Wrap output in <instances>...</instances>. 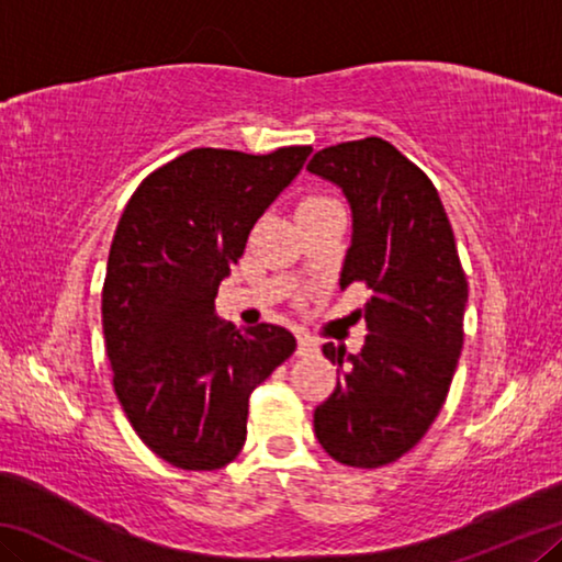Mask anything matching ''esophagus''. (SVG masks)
Wrapping results in <instances>:
<instances>
[{
	"label": "esophagus",
	"instance_id": "esophagus-1",
	"mask_svg": "<svg viewBox=\"0 0 562 562\" xmlns=\"http://www.w3.org/2000/svg\"><path fill=\"white\" fill-rule=\"evenodd\" d=\"M312 351H317V341L307 335H297V355H312Z\"/></svg>",
	"mask_w": 562,
	"mask_h": 562
}]
</instances>
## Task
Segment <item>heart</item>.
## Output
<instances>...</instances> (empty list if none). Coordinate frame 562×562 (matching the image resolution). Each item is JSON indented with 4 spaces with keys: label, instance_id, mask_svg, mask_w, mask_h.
Returning a JSON list of instances; mask_svg holds the SVG:
<instances>
[{
    "label": "heart",
    "instance_id": "obj_1",
    "mask_svg": "<svg viewBox=\"0 0 562 562\" xmlns=\"http://www.w3.org/2000/svg\"><path fill=\"white\" fill-rule=\"evenodd\" d=\"M335 205H339V203L331 201V198H325V195H307V198H302V201L297 203V217H300V215L317 213V211H327V207H335Z\"/></svg>",
    "mask_w": 562,
    "mask_h": 562
}]
</instances>
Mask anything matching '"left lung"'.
<instances>
[{
  "label": "left lung",
  "instance_id": "left-lung-1",
  "mask_svg": "<svg viewBox=\"0 0 562 562\" xmlns=\"http://www.w3.org/2000/svg\"><path fill=\"white\" fill-rule=\"evenodd\" d=\"M307 170L337 186L351 211L339 288L372 292L359 310L369 331L361 351L322 347L345 372L315 408V434L335 461L376 469L414 449L439 416L469 284L439 193L392 144L372 136L322 148Z\"/></svg>",
  "mask_w": 562,
  "mask_h": 562
}]
</instances>
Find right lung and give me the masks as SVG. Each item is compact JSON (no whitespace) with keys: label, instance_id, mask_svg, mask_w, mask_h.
Here are the masks:
<instances>
[{"label":"right lung","instance_id":"obj_1","mask_svg":"<svg viewBox=\"0 0 562 562\" xmlns=\"http://www.w3.org/2000/svg\"><path fill=\"white\" fill-rule=\"evenodd\" d=\"M310 146L268 156L193 148L136 188L113 235L101 322L113 389L133 431L183 471L240 453L247 402L294 351L292 331L217 317V284Z\"/></svg>","mask_w":562,"mask_h":562}]
</instances>
